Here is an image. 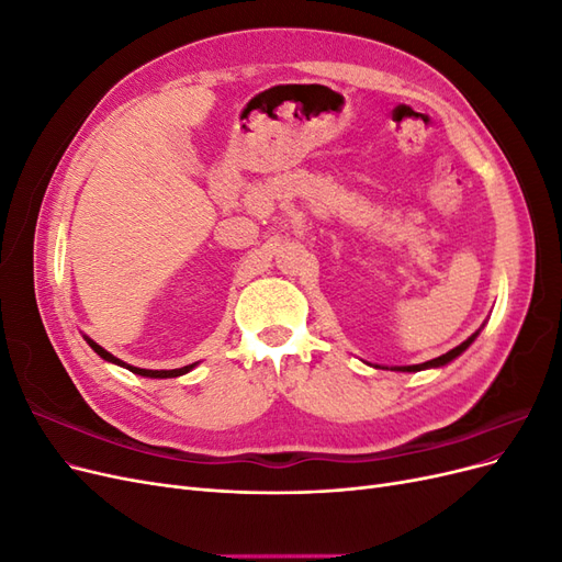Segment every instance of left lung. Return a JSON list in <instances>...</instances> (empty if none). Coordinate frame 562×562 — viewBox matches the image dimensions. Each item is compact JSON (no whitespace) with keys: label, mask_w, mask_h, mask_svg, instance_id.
I'll return each mask as SVG.
<instances>
[{"label":"left lung","mask_w":562,"mask_h":562,"mask_svg":"<svg viewBox=\"0 0 562 562\" xmlns=\"http://www.w3.org/2000/svg\"><path fill=\"white\" fill-rule=\"evenodd\" d=\"M475 335H479V333H473L469 339H464L462 345L454 347V349H450V351H448V353H443V356H438V359H431V361H427V363H419V366H398V368H394V370H398V372H417V370H427V368H443V366H448L450 361H454L459 353L469 349V345L473 342Z\"/></svg>","instance_id":"8db88e82"}]
</instances>
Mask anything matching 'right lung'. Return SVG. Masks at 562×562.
Instances as JSON below:
<instances>
[{
	"label": "right lung",
	"instance_id": "1",
	"mask_svg": "<svg viewBox=\"0 0 562 562\" xmlns=\"http://www.w3.org/2000/svg\"><path fill=\"white\" fill-rule=\"evenodd\" d=\"M87 342H89V347L100 356V359H105V361H110V363H114V366H122V368H126V370H131L133 375H140V378H155V380H166V378H178V375H184V372H190L192 368H196V363H192V366H184V368H176V370H145V368H135V366H128V363H124L122 359H116V356H112L110 351H105L103 347L100 345H95L93 339H89L87 337Z\"/></svg>",
	"mask_w": 562,
	"mask_h": 562
}]
</instances>
